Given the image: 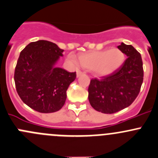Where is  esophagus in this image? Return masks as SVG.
Returning <instances> with one entry per match:
<instances>
[{
  "mask_svg": "<svg viewBox=\"0 0 158 158\" xmlns=\"http://www.w3.org/2000/svg\"><path fill=\"white\" fill-rule=\"evenodd\" d=\"M82 74H83V73L81 72L80 70H77V71H76V76H77V77H79V76Z\"/></svg>",
  "mask_w": 158,
  "mask_h": 158,
  "instance_id": "34e87169",
  "label": "esophagus"
}]
</instances>
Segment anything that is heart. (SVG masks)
<instances>
[{"label": "heart", "mask_w": 158, "mask_h": 158, "mask_svg": "<svg viewBox=\"0 0 158 158\" xmlns=\"http://www.w3.org/2000/svg\"><path fill=\"white\" fill-rule=\"evenodd\" d=\"M67 61L74 65H79V60L74 54L67 56ZM125 61V55L118 48L93 51L79 56V63L83 68L92 70L98 77L110 76L120 69Z\"/></svg>", "instance_id": "1"}]
</instances>
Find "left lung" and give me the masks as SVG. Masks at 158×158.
<instances>
[{"label": "left lung", "mask_w": 158, "mask_h": 158, "mask_svg": "<svg viewBox=\"0 0 158 158\" xmlns=\"http://www.w3.org/2000/svg\"><path fill=\"white\" fill-rule=\"evenodd\" d=\"M127 56L120 69L101 79H93L89 85V101L96 111L111 114L131 105L143 83V62L140 53L131 45L117 46Z\"/></svg>", "instance_id": "left-lung-1"}]
</instances>
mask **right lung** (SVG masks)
<instances>
[{
	"label": "right lung",
	"mask_w": 158,
	"mask_h": 158,
	"mask_svg": "<svg viewBox=\"0 0 158 158\" xmlns=\"http://www.w3.org/2000/svg\"><path fill=\"white\" fill-rule=\"evenodd\" d=\"M63 49L45 40L31 42L20 53L15 70L16 90L21 100L39 113H54L66 100V91L76 79L56 65Z\"/></svg>",
	"instance_id": "right-lung-1"
}]
</instances>
